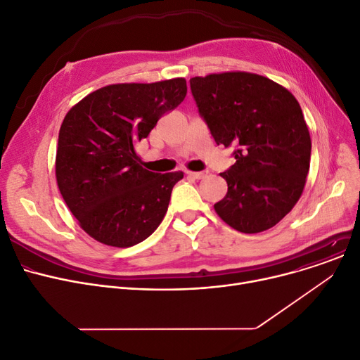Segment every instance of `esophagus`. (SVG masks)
I'll return each mask as SVG.
<instances>
[{
    "mask_svg": "<svg viewBox=\"0 0 360 360\" xmlns=\"http://www.w3.org/2000/svg\"><path fill=\"white\" fill-rule=\"evenodd\" d=\"M206 176L205 172H187V177H192L195 180H200Z\"/></svg>",
    "mask_w": 360,
    "mask_h": 360,
    "instance_id": "esophagus-1",
    "label": "esophagus"
}]
</instances>
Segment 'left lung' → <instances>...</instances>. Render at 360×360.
<instances>
[{
	"mask_svg": "<svg viewBox=\"0 0 360 360\" xmlns=\"http://www.w3.org/2000/svg\"><path fill=\"white\" fill-rule=\"evenodd\" d=\"M200 117L218 145L232 146L234 165L221 173L228 192L217 214L256 234L276 225L302 195L311 138L302 109L286 89L250 72L190 79Z\"/></svg>",
	"mask_w": 360,
	"mask_h": 360,
	"instance_id": "left-lung-1",
	"label": "left lung"
}]
</instances>
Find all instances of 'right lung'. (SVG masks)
Masks as SVG:
<instances>
[{"mask_svg":"<svg viewBox=\"0 0 360 360\" xmlns=\"http://www.w3.org/2000/svg\"><path fill=\"white\" fill-rule=\"evenodd\" d=\"M184 78L103 87L67 113L56 150L59 192L81 228L112 247H132L161 224L183 172L139 165L135 146L184 100Z\"/></svg>","mask_w":360,"mask_h":360,"instance_id":"1","label":"right lung"}]
</instances>
